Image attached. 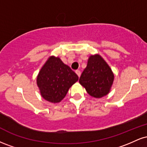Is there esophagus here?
Instances as JSON below:
<instances>
[{"label":"esophagus","instance_id":"obj_1","mask_svg":"<svg viewBox=\"0 0 147 147\" xmlns=\"http://www.w3.org/2000/svg\"><path fill=\"white\" fill-rule=\"evenodd\" d=\"M75 72H76V74H77V75H78L79 77H80V75H81V72L79 71V70H76Z\"/></svg>","mask_w":147,"mask_h":147}]
</instances>
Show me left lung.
I'll use <instances>...</instances> for the list:
<instances>
[{"label":"left lung","instance_id":"obj_1","mask_svg":"<svg viewBox=\"0 0 147 147\" xmlns=\"http://www.w3.org/2000/svg\"><path fill=\"white\" fill-rule=\"evenodd\" d=\"M114 80V75L109 65L100 55H91L88 60L79 84L87 92L95 98H101L110 92Z\"/></svg>","mask_w":147,"mask_h":147}]
</instances>
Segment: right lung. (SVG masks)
<instances>
[{
	"label": "right lung",
	"instance_id": "right-lung-1",
	"mask_svg": "<svg viewBox=\"0 0 147 147\" xmlns=\"http://www.w3.org/2000/svg\"><path fill=\"white\" fill-rule=\"evenodd\" d=\"M79 77L59 57L52 56L43 65L37 76L36 84L42 97L52 103H59L66 95Z\"/></svg>",
	"mask_w": 147,
	"mask_h": 147
}]
</instances>
